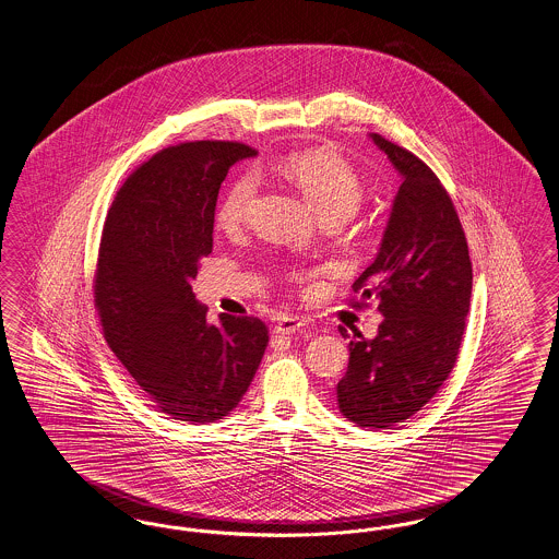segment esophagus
I'll use <instances>...</instances> for the list:
<instances>
[{
  "label": "esophagus",
  "instance_id": "esophagus-1",
  "mask_svg": "<svg viewBox=\"0 0 559 559\" xmlns=\"http://www.w3.org/2000/svg\"><path fill=\"white\" fill-rule=\"evenodd\" d=\"M301 329H306V322L299 320V318H293V316L281 318L274 324V333H278V335H293L295 331H301Z\"/></svg>",
  "mask_w": 559,
  "mask_h": 559
}]
</instances>
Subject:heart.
I'll list each match as a JSON object with an SVG mask.
<instances>
[{
    "label": "heart",
    "instance_id": "b5f03b06",
    "mask_svg": "<svg viewBox=\"0 0 559 559\" xmlns=\"http://www.w3.org/2000/svg\"><path fill=\"white\" fill-rule=\"evenodd\" d=\"M283 175L301 189L320 221L343 223L364 201V180L358 170L333 152L310 150L290 154L283 164ZM255 193L258 179L251 173L230 182L216 207L218 226L228 233L239 230L249 218Z\"/></svg>",
    "mask_w": 559,
    "mask_h": 559
}]
</instances>
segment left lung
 <instances>
[{
	"label": "left lung",
	"instance_id": "obj_1",
	"mask_svg": "<svg viewBox=\"0 0 559 559\" xmlns=\"http://www.w3.org/2000/svg\"><path fill=\"white\" fill-rule=\"evenodd\" d=\"M372 141L403 177L377 260L354 283L352 308L379 301V335L349 338L338 409L359 426L389 428L430 402L449 379L466 331L472 262L445 187L425 162L382 134Z\"/></svg>",
	"mask_w": 559,
	"mask_h": 559
}]
</instances>
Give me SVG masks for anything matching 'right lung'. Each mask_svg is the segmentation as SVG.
Segmentation results:
<instances>
[{"mask_svg":"<svg viewBox=\"0 0 559 559\" xmlns=\"http://www.w3.org/2000/svg\"><path fill=\"white\" fill-rule=\"evenodd\" d=\"M258 152L237 141H187L136 166L116 191L93 278L114 356L175 420L205 425L237 407L269 345L260 318L207 324L191 281L212 253L228 168Z\"/></svg>","mask_w":559,"mask_h":559,"instance_id":"add662e5","label":"right lung"}]
</instances>
